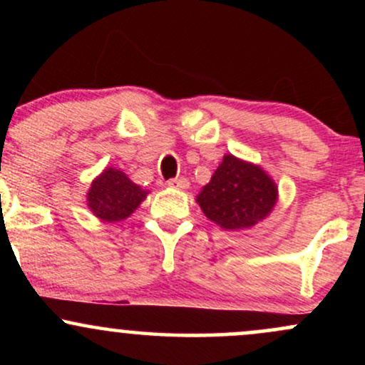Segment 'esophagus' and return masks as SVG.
Listing matches in <instances>:
<instances>
[{"label": "esophagus", "instance_id": "esophagus-1", "mask_svg": "<svg viewBox=\"0 0 365 365\" xmlns=\"http://www.w3.org/2000/svg\"><path fill=\"white\" fill-rule=\"evenodd\" d=\"M168 185L173 188H178V190H185L190 185V182L185 177H178V178H171L168 180Z\"/></svg>", "mask_w": 365, "mask_h": 365}]
</instances>
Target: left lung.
Wrapping results in <instances>:
<instances>
[{
    "label": "left lung",
    "mask_w": 365,
    "mask_h": 365,
    "mask_svg": "<svg viewBox=\"0 0 365 365\" xmlns=\"http://www.w3.org/2000/svg\"><path fill=\"white\" fill-rule=\"evenodd\" d=\"M278 188L259 166L232 154L223 158L211 182L197 195L209 220L225 230L250 228L274 207Z\"/></svg>",
    "instance_id": "1"
}]
</instances>
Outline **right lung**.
Segmentation results:
<instances>
[{"mask_svg":"<svg viewBox=\"0 0 365 365\" xmlns=\"http://www.w3.org/2000/svg\"><path fill=\"white\" fill-rule=\"evenodd\" d=\"M148 192L130 182L123 171L108 168L92 182L87 194L91 211L103 221H120L132 215Z\"/></svg>","mask_w":365,"mask_h":365,"instance_id":"add662e5","label":"right lung"}]
</instances>
